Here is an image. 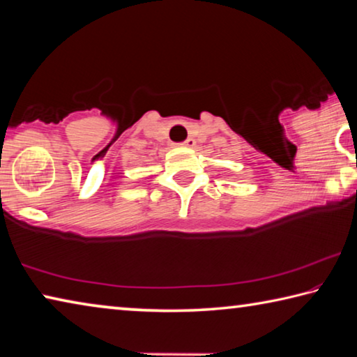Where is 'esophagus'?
I'll use <instances>...</instances> for the list:
<instances>
[{"label":"esophagus","instance_id":"34e87169","mask_svg":"<svg viewBox=\"0 0 357 357\" xmlns=\"http://www.w3.org/2000/svg\"><path fill=\"white\" fill-rule=\"evenodd\" d=\"M181 146H184V148H193V146H195V138L189 137L185 142L181 143Z\"/></svg>","mask_w":357,"mask_h":357}]
</instances>
